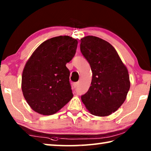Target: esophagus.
<instances>
[{"instance_id":"34e87169","label":"esophagus","mask_w":151,"mask_h":151,"mask_svg":"<svg viewBox=\"0 0 151 151\" xmlns=\"http://www.w3.org/2000/svg\"><path fill=\"white\" fill-rule=\"evenodd\" d=\"M73 86L75 88H76V87H77V86L78 85V82H76V83H74L73 84Z\"/></svg>"}]
</instances>
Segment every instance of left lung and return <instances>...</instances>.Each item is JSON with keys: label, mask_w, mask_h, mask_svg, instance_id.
<instances>
[{"label": "left lung", "mask_w": 151, "mask_h": 151, "mask_svg": "<svg viewBox=\"0 0 151 151\" xmlns=\"http://www.w3.org/2000/svg\"><path fill=\"white\" fill-rule=\"evenodd\" d=\"M81 51L91 66L93 77L81 100L90 113L109 116L119 109L127 98L131 83L129 72L112 46L94 36L81 39Z\"/></svg>", "instance_id": "8db88e82"}]
</instances>
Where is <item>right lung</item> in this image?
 Segmentation results:
<instances>
[{
    "label": "right lung",
    "mask_w": 151,
    "mask_h": 151,
    "mask_svg": "<svg viewBox=\"0 0 151 151\" xmlns=\"http://www.w3.org/2000/svg\"><path fill=\"white\" fill-rule=\"evenodd\" d=\"M77 40L59 36L43 42L24 66L22 91L33 111L43 115L57 112L73 98L70 71L66 64L74 57Z\"/></svg>",
    "instance_id": "obj_1"
}]
</instances>
